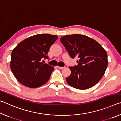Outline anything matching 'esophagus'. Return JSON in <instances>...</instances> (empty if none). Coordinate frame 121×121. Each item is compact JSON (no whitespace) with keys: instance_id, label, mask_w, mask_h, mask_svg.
Listing matches in <instances>:
<instances>
[{"instance_id":"obj_1","label":"esophagus","mask_w":121,"mask_h":121,"mask_svg":"<svg viewBox=\"0 0 121 121\" xmlns=\"http://www.w3.org/2000/svg\"><path fill=\"white\" fill-rule=\"evenodd\" d=\"M57 67H58V68L59 69H63L65 68L64 67H60V66H57Z\"/></svg>"}]
</instances>
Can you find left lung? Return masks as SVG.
<instances>
[{
    "instance_id": "left-lung-1",
    "label": "left lung",
    "mask_w": 121,
    "mask_h": 121,
    "mask_svg": "<svg viewBox=\"0 0 121 121\" xmlns=\"http://www.w3.org/2000/svg\"><path fill=\"white\" fill-rule=\"evenodd\" d=\"M69 56L77 57V65L69 67L70 75L65 79L76 89L86 90L98 83L108 65L107 53L95 40L83 35H66L60 38Z\"/></svg>"
}]
</instances>
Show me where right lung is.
Returning <instances> with one entry per match:
<instances>
[{
    "instance_id": "add662e5",
    "label": "right lung",
    "mask_w": 121,
    "mask_h": 121,
    "mask_svg": "<svg viewBox=\"0 0 121 121\" xmlns=\"http://www.w3.org/2000/svg\"><path fill=\"white\" fill-rule=\"evenodd\" d=\"M58 38L50 34L36 35L20 42L12 51L10 66L20 83L36 88L48 81L54 67L41 61L49 58L48 51Z\"/></svg>"
}]
</instances>
